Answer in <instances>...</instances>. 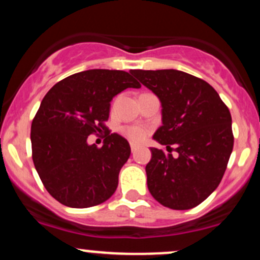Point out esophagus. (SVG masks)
<instances>
[{"label": "esophagus", "instance_id": "34e87169", "mask_svg": "<svg viewBox=\"0 0 260 260\" xmlns=\"http://www.w3.org/2000/svg\"><path fill=\"white\" fill-rule=\"evenodd\" d=\"M138 148H139L138 144H136V143H131V150H132V153H134Z\"/></svg>", "mask_w": 260, "mask_h": 260}]
</instances>
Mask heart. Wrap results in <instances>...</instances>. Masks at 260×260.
<instances>
[{
  "mask_svg": "<svg viewBox=\"0 0 260 260\" xmlns=\"http://www.w3.org/2000/svg\"><path fill=\"white\" fill-rule=\"evenodd\" d=\"M123 132L128 137V138H129L131 140H133V142H142V140L147 137L148 131L143 127L132 126V127L124 128Z\"/></svg>",
  "mask_w": 260,
  "mask_h": 260,
  "instance_id": "heart-1",
  "label": "heart"
}]
</instances>
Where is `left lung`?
Masks as SVG:
<instances>
[{
  "label": "left lung",
  "instance_id": "left-lung-1",
  "mask_svg": "<svg viewBox=\"0 0 260 260\" xmlns=\"http://www.w3.org/2000/svg\"><path fill=\"white\" fill-rule=\"evenodd\" d=\"M131 73L159 98L162 124L153 139L169 151L150 148L145 166L149 192L164 207L194 208L225 174L234 148L231 113L215 89L192 74L177 70Z\"/></svg>",
  "mask_w": 260,
  "mask_h": 260
}]
</instances>
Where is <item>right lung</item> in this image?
Here are the masks:
<instances>
[{"mask_svg":"<svg viewBox=\"0 0 260 260\" xmlns=\"http://www.w3.org/2000/svg\"><path fill=\"white\" fill-rule=\"evenodd\" d=\"M127 88H140L128 72L88 70L62 79L41 101L31 123L32 161L47 192L66 207H94L115 193L129 143L113 133L98 148L88 136L106 129L110 103Z\"/></svg>","mask_w":260,"mask_h":260,"instance_id":"obj_1","label":"right lung"}]
</instances>
